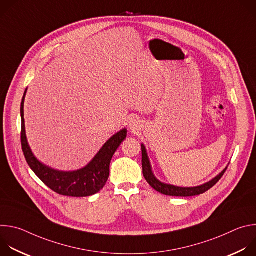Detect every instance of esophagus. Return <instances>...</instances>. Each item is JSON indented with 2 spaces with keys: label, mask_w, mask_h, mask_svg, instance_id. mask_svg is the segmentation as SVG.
Listing matches in <instances>:
<instances>
[{
  "label": "esophagus",
  "mask_w": 256,
  "mask_h": 256,
  "mask_svg": "<svg viewBox=\"0 0 256 256\" xmlns=\"http://www.w3.org/2000/svg\"><path fill=\"white\" fill-rule=\"evenodd\" d=\"M128 126H130V130L132 132H138L140 130V122L138 118H130V120Z\"/></svg>",
  "instance_id": "34e87169"
}]
</instances>
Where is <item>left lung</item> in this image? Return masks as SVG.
Wrapping results in <instances>:
<instances>
[{"label":"left lung","mask_w":256,"mask_h":256,"mask_svg":"<svg viewBox=\"0 0 256 256\" xmlns=\"http://www.w3.org/2000/svg\"><path fill=\"white\" fill-rule=\"evenodd\" d=\"M142 166L144 177L146 180H147L148 184L158 192H161L165 196H194L202 194L208 192L210 188H212L216 182L222 178V176L227 170L226 168L216 177H214L212 180L208 182V184H202L200 186H196V188H178L170 184H162V182H160L159 180H157L153 175V172L151 170V165L147 156V152H146L144 144H142Z\"/></svg>","instance_id":"obj_1"}]
</instances>
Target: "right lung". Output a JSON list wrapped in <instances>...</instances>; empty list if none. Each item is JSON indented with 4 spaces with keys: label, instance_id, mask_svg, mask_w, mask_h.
<instances>
[{
    "label": "right lung",
    "instance_id": "right-lung-1",
    "mask_svg": "<svg viewBox=\"0 0 256 256\" xmlns=\"http://www.w3.org/2000/svg\"><path fill=\"white\" fill-rule=\"evenodd\" d=\"M26 90L21 102V146L24 157L32 169L44 184L54 192L66 196L84 198L99 192L109 177V165L120 147V144L126 138V130H122L109 138L94 159L83 169L62 172L52 169L42 164L32 154L25 134L24 124V99Z\"/></svg>",
    "mask_w": 256,
    "mask_h": 256
}]
</instances>
